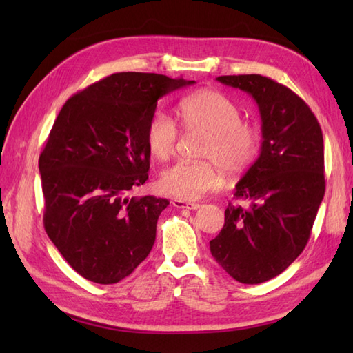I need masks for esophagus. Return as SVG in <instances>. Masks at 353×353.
<instances>
[{
  "label": "esophagus",
  "instance_id": "esophagus-1",
  "mask_svg": "<svg viewBox=\"0 0 353 353\" xmlns=\"http://www.w3.org/2000/svg\"><path fill=\"white\" fill-rule=\"evenodd\" d=\"M172 206L179 208V209H190V211H196V209L200 208L199 203H191V201H183V200H172L171 201Z\"/></svg>",
  "mask_w": 353,
  "mask_h": 353
}]
</instances>
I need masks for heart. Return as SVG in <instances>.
<instances>
[{
	"label": "heart",
	"instance_id": "heart-1",
	"mask_svg": "<svg viewBox=\"0 0 353 353\" xmlns=\"http://www.w3.org/2000/svg\"><path fill=\"white\" fill-rule=\"evenodd\" d=\"M181 115L186 129L206 133L199 153L206 161H181L171 165L162 171L159 188L179 200L192 201L221 185L216 167L232 176L249 168L258 153L261 137L253 123L241 121L238 104L214 89H201L183 99ZM177 139L179 129L174 119L163 112L154 114L145 130L150 153L161 161L168 159L174 153Z\"/></svg>",
	"mask_w": 353,
	"mask_h": 353
}]
</instances>
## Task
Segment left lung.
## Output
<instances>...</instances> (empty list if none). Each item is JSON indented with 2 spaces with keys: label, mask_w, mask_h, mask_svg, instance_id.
I'll use <instances>...</instances> for the list:
<instances>
[{
  "label": "left lung",
  "mask_w": 353,
  "mask_h": 353,
  "mask_svg": "<svg viewBox=\"0 0 353 353\" xmlns=\"http://www.w3.org/2000/svg\"><path fill=\"white\" fill-rule=\"evenodd\" d=\"M223 85L250 94L262 121L259 157L236 183L211 253L241 283H262L287 270L308 243L325 196L323 134L301 97L259 74L221 76Z\"/></svg>",
  "instance_id": "1"
}]
</instances>
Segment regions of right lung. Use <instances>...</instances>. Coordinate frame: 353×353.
Returning a JSON list of instances; mask_svg holds the SVG:
<instances>
[{
	"instance_id": "obj_1",
	"label": "right lung",
	"mask_w": 353,
	"mask_h": 353,
	"mask_svg": "<svg viewBox=\"0 0 353 353\" xmlns=\"http://www.w3.org/2000/svg\"><path fill=\"white\" fill-rule=\"evenodd\" d=\"M194 80L117 72L66 100L39 156L43 228L65 261L95 283H117L144 261L170 205L127 197L148 179L147 124L157 100Z\"/></svg>"
}]
</instances>
